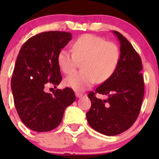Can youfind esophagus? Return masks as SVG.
<instances>
[{
    "mask_svg": "<svg viewBox=\"0 0 159 159\" xmlns=\"http://www.w3.org/2000/svg\"><path fill=\"white\" fill-rule=\"evenodd\" d=\"M75 95H76L77 98H81L83 96L82 93H80V92H76L75 93Z\"/></svg>",
    "mask_w": 159,
    "mask_h": 159,
    "instance_id": "esophagus-1",
    "label": "esophagus"
}]
</instances>
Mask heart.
<instances>
[{"mask_svg": "<svg viewBox=\"0 0 159 159\" xmlns=\"http://www.w3.org/2000/svg\"><path fill=\"white\" fill-rule=\"evenodd\" d=\"M121 51L115 43L94 34H84L72 44V52L63 49L58 53L57 63L65 74H70L81 63L80 71L65 79V84L75 91H84L95 81L102 83L113 75L119 63Z\"/></svg>", "mask_w": 159, "mask_h": 159, "instance_id": "obj_1", "label": "heart"}]
</instances>
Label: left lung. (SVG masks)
Returning <instances> with one entry per match:
<instances>
[{
  "label": "left lung",
  "mask_w": 159,
  "mask_h": 159,
  "mask_svg": "<svg viewBox=\"0 0 159 159\" xmlns=\"http://www.w3.org/2000/svg\"><path fill=\"white\" fill-rule=\"evenodd\" d=\"M113 33L121 44L119 63L113 75L89 94L91 106L86 113L90 126L108 136L121 134L132 126L139 115L144 97L140 56L121 34L116 30ZM96 93L106 95L108 98L98 99Z\"/></svg>",
  "instance_id": "1"
}]
</instances>
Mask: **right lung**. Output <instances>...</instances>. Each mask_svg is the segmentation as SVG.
<instances>
[{"instance_id": "obj_1", "label": "right lung", "mask_w": 159, "mask_h": 159, "mask_svg": "<svg viewBox=\"0 0 159 159\" xmlns=\"http://www.w3.org/2000/svg\"><path fill=\"white\" fill-rule=\"evenodd\" d=\"M71 34L46 31L30 38L20 50L11 78L14 102L22 122L30 129L45 132L60 125L65 108L75 101L69 88L45 91L47 83L54 89L62 77L57 55Z\"/></svg>"}]
</instances>
